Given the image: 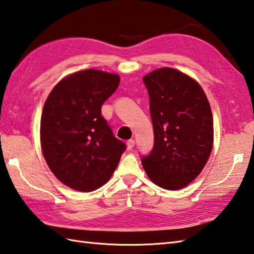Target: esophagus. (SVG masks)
I'll return each mask as SVG.
<instances>
[{"mask_svg": "<svg viewBox=\"0 0 254 254\" xmlns=\"http://www.w3.org/2000/svg\"><path fill=\"white\" fill-rule=\"evenodd\" d=\"M134 145H135L134 139H129V140L127 141V147L128 150H131V149L133 148V147H134Z\"/></svg>", "mask_w": 254, "mask_h": 254, "instance_id": "obj_1", "label": "esophagus"}]
</instances>
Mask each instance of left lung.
I'll return each instance as SVG.
<instances>
[{
  "mask_svg": "<svg viewBox=\"0 0 254 254\" xmlns=\"http://www.w3.org/2000/svg\"><path fill=\"white\" fill-rule=\"evenodd\" d=\"M149 94L155 145L141 159L149 180L168 190L186 187L201 172L213 147V117L201 85L174 68L143 78Z\"/></svg>",
  "mask_w": 254,
  "mask_h": 254,
  "instance_id": "left-lung-1",
  "label": "left lung"
}]
</instances>
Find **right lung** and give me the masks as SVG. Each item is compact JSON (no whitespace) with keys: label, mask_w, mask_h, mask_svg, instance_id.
Listing matches in <instances>:
<instances>
[{"label":"right lung","mask_w":254,"mask_h":254,"mask_svg":"<svg viewBox=\"0 0 254 254\" xmlns=\"http://www.w3.org/2000/svg\"><path fill=\"white\" fill-rule=\"evenodd\" d=\"M119 83V74L82 70L63 78L45 100L41 148L53 174L71 190L90 192L105 185L127 148L102 116Z\"/></svg>","instance_id":"1"}]
</instances>
